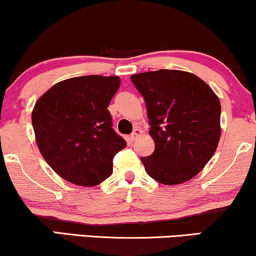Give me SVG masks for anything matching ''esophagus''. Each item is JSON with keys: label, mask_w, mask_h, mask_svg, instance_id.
I'll list each match as a JSON object with an SVG mask.
<instances>
[{"label": "esophagus", "mask_w": 256, "mask_h": 256, "mask_svg": "<svg viewBox=\"0 0 256 256\" xmlns=\"http://www.w3.org/2000/svg\"><path fill=\"white\" fill-rule=\"evenodd\" d=\"M142 135V130L140 128H135L134 129V132H132V135H130V138H132V141H135L136 138H138V136H141Z\"/></svg>", "instance_id": "34e87169"}]
</instances>
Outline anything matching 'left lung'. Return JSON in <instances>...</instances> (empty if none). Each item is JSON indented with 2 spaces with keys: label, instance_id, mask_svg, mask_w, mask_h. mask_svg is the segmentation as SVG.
Instances as JSON below:
<instances>
[{
  "label": "left lung",
  "instance_id": "1",
  "mask_svg": "<svg viewBox=\"0 0 256 256\" xmlns=\"http://www.w3.org/2000/svg\"><path fill=\"white\" fill-rule=\"evenodd\" d=\"M144 96L155 149L141 158L149 176L166 186L190 180L208 164L221 136L220 100L204 80L160 69L130 76Z\"/></svg>",
  "mask_w": 256,
  "mask_h": 256
}]
</instances>
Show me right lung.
<instances>
[{"instance_id":"obj_1","label":"right lung","mask_w":256,"mask_h":256,"mask_svg":"<svg viewBox=\"0 0 256 256\" xmlns=\"http://www.w3.org/2000/svg\"><path fill=\"white\" fill-rule=\"evenodd\" d=\"M118 76L67 78L40 98L32 112L40 152L66 181L94 187L112 172V158L127 142L112 128L108 110Z\"/></svg>"}]
</instances>
